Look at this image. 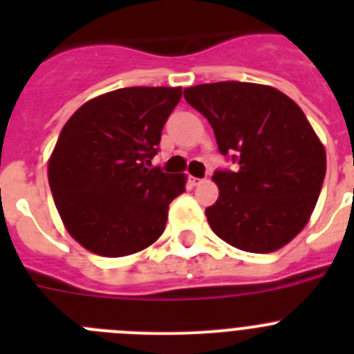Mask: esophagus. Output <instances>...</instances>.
<instances>
[{"label": "esophagus", "mask_w": 354, "mask_h": 354, "mask_svg": "<svg viewBox=\"0 0 354 354\" xmlns=\"http://www.w3.org/2000/svg\"><path fill=\"white\" fill-rule=\"evenodd\" d=\"M202 183H204V179H198V177H189V184H192V186H200Z\"/></svg>", "instance_id": "esophagus-1"}]
</instances>
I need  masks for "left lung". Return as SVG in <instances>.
<instances>
[{
  "label": "left lung",
  "instance_id": "obj_1",
  "mask_svg": "<svg viewBox=\"0 0 354 354\" xmlns=\"http://www.w3.org/2000/svg\"><path fill=\"white\" fill-rule=\"evenodd\" d=\"M184 99L204 115L218 150L237 170H216L220 187L205 216L234 248L270 253L308 223L326 174V152L292 99L241 81L196 84Z\"/></svg>",
  "mask_w": 354,
  "mask_h": 354
}]
</instances>
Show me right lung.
I'll use <instances>...</instances> for the list:
<instances>
[{
  "label": "right lung",
  "mask_w": 354,
  "mask_h": 354,
  "mask_svg": "<svg viewBox=\"0 0 354 354\" xmlns=\"http://www.w3.org/2000/svg\"><path fill=\"white\" fill-rule=\"evenodd\" d=\"M180 97V86L118 88L84 102L67 120L48 177L65 228L81 246L124 257L159 239L186 177L149 167Z\"/></svg>",
  "instance_id": "add662e5"
}]
</instances>
